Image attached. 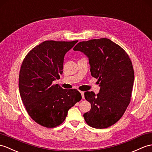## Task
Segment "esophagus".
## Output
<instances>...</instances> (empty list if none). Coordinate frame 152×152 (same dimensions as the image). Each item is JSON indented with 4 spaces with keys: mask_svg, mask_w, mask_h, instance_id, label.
<instances>
[{
    "mask_svg": "<svg viewBox=\"0 0 152 152\" xmlns=\"http://www.w3.org/2000/svg\"><path fill=\"white\" fill-rule=\"evenodd\" d=\"M80 93H81V94H82V98L83 99H84V92H83V91H80Z\"/></svg>",
    "mask_w": 152,
    "mask_h": 152,
    "instance_id": "1",
    "label": "esophagus"
}]
</instances>
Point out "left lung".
Instances as JSON below:
<instances>
[{
  "label": "left lung",
  "instance_id": "obj_1",
  "mask_svg": "<svg viewBox=\"0 0 152 152\" xmlns=\"http://www.w3.org/2000/svg\"><path fill=\"white\" fill-rule=\"evenodd\" d=\"M89 58L91 76L98 79L100 93L85 92L91 104L83 117L87 124L96 129L113 125L124 115L131 100L134 70L128 54L107 38L82 41L73 48Z\"/></svg>",
  "mask_w": 152,
  "mask_h": 152
}]
</instances>
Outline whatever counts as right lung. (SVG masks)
I'll return each mask as SVG.
<instances>
[{
	"mask_svg": "<svg viewBox=\"0 0 152 152\" xmlns=\"http://www.w3.org/2000/svg\"><path fill=\"white\" fill-rule=\"evenodd\" d=\"M77 42L45 41L28 53L21 65V99L30 117L46 128L62 124L69 109L82 99L76 89H63L52 84L62 75L65 54Z\"/></svg>",
	"mask_w": 152,
	"mask_h": 152,
	"instance_id": "add662e5",
	"label": "right lung"
}]
</instances>
